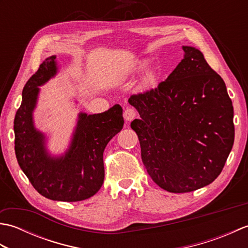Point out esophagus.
<instances>
[{
	"label": "esophagus",
	"instance_id": "1",
	"mask_svg": "<svg viewBox=\"0 0 248 248\" xmlns=\"http://www.w3.org/2000/svg\"><path fill=\"white\" fill-rule=\"evenodd\" d=\"M136 116H138V112H136V110L134 109V108H127L124 109V119L127 120V121H131V120H133Z\"/></svg>",
	"mask_w": 248,
	"mask_h": 248
}]
</instances>
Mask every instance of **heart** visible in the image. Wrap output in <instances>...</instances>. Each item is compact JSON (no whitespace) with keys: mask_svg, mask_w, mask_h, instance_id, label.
<instances>
[{"mask_svg":"<svg viewBox=\"0 0 248 248\" xmlns=\"http://www.w3.org/2000/svg\"><path fill=\"white\" fill-rule=\"evenodd\" d=\"M150 78H151V77H150Z\"/></svg>","mask_w":248,"mask_h":248,"instance_id":"obj_1","label":"heart"}]
</instances>
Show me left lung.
Instances as JSON below:
<instances>
[{
    "label": "left lung",
    "instance_id": "8db88e82",
    "mask_svg": "<svg viewBox=\"0 0 248 248\" xmlns=\"http://www.w3.org/2000/svg\"><path fill=\"white\" fill-rule=\"evenodd\" d=\"M184 59L155 88L132 94L140 119L141 160L152 180L170 193H188L222 172L234 141L233 107L225 82L199 50Z\"/></svg>",
    "mask_w": 248,
    "mask_h": 248
}]
</instances>
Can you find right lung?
Listing matches in <instances>:
<instances>
[{
  "instance_id": "obj_1",
  "label": "right lung",
  "mask_w": 248,
  "mask_h": 248,
  "mask_svg": "<svg viewBox=\"0 0 248 248\" xmlns=\"http://www.w3.org/2000/svg\"><path fill=\"white\" fill-rule=\"evenodd\" d=\"M55 55L41 64L22 92V102L15 116V151L21 170L44 197L60 202H81L93 196L104 180L103 152L108 141L124 127L119 104L104 113L78 116L69 150L51 157L45 149V136L36 131L31 113L38 86L56 73Z\"/></svg>"
}]
</instances>
